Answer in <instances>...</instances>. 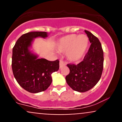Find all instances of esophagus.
I'll use <instances>...</instances> for the list:
<instances>
[{
    "instance_id": "1",
    "label": "esophagus",
    "mask_w": 122,
    "mask_h": 122,
    "mask_svg": "<svg viewBox=\"0 0 122 122\" xmlns=\"http://www.w3.org/2000/svg\"><path fill=\"white\" fill-rule=\"evenodd\" d=\"M65 66V63L63 61H60V68H62L63 66Z\"/></svg>"
}]
</instances>
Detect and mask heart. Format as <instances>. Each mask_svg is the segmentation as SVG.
<instances>
[{"label": "heart", "instance_id": "heart-1", "mask_svg": "<svg viewBox=\"0 0 122 122\" xmlns=\"http://www.w3.org/2000/svg\"><path fill=\"white\" fill-rule=\"evenodd\" d=\"M89 45V39L85 34L67 35L61 37L56 43L57 49L63 52L69 61L78 62L85 56Z\"/></svg>", "mask_w": 122, "mask_h": 122}]
</instances>
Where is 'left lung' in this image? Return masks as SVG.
I'll return each mask as SVG.
<instances>
[{
  "instance_id": "8db88e82",
  "label": "left lung",
  "mask_w": 122,
  "mask_h": 122,
  "mask_svg": "<svg viewBox=\"0 0 122 122\" xmlns=\"http://www.w3.org/2000/svg\"><path fill=\"white\" fill-rule=\"evenodd\" d=\"M91 43L83 61L77 65L69 64V75L65 79L68 85L74 91L85 92L92 89L100 80L103 69V51L99 39L87 30H85Z\"/></svg>"
}]
</instances>
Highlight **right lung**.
I'll use <instances>...</instances> for the list:
<instances>
[{
	"mask_svg": "<svg viewBox=\"0 0 122 122\" xmlns=\"http://www.w3.org/2000/svg\"><path fill=\"white\" fill-rule=\"evenodd\" d=\"M48 37L47 32L32 31L22 35L12 49V69L19 85L30 93L46 90L52 82L51 74L59 69L58 60L39 58L30 50L34 38Z\"/></svg>",
	"mask_w": 122,
	"mask_h": 122,
	"instance_id": "1",
	"label": "right lung"
}]
</instances>
